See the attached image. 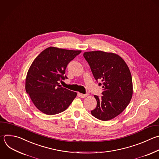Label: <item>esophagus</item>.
Returning a JSON list of instances; mask_svg holds the SVG:
<instances>
[{"label": "esophagus", "mask_w": 159, "mask_h": 159, "mask_svg": "<svg viewBox=\"0 0 159 159\" xmlns=\"http://www.w3.org/2000/svg\"><path fill=\"white\" fill-rule=\"evenodd\" d=\"M79 95H80V97H82V98H85V97H87L89 95V94H88V93H86V94L79 93Z\"/></svg>", "instance_id": "obj_1"}]
</instances>
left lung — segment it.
Wrapping results in <instances>:
<instances>
[{
  "label": "left lung",
  "instance_id": "8db88e82",
  "mask_svg": "<svg viewBox=\"0 0 159 159\" xmlns=\"http://www.w3.org/2000/svg\"><path fill=\"white\" fill-rule=\"evenodd\" d=\"M95 79L101 80L102 96L94 95L97 107L91 111L95 118L107 121L120 114L130 102L133 85L130 71L124 59L112 52L91 51L84 53Z\"/></svg>",
  "mask_w": 159,
  "mask_h": 159
}]
</instances>
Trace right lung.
Returning a JSON list of instances; mask_svg holds the SVG:
<instances>
[{"mask_svg":"<svg viewBox=\"0 0 159 159\" xmlns=\"http://www.w3.org/2000/svg\"><path fill=\"white\" fill-rule=\"evenodd\" d=\"M80 52L50 47L33 61L26 76L25 90L40 112L50 116L62 112L76 97V92L59 82L67 78L64 74L68 64Z\"/></svg>","mask_w":159,"mask_h":159,"instance_id":"1","label":"right lung"}]
</instances>
